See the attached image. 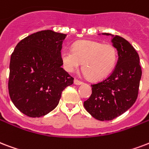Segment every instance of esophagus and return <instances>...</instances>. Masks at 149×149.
Instances as JSON below:
<instances>
[{
  "instance_id": "esophagus-1",
  "label": "esophagus",
  "mask_w": 149,
  "mask_h": 149,
  "mask_svg": "<svg viewBox=\"0 0 149 149\" xmlns=\"http://www.w3.org/2000/svg\"><path fill=\"white\" fill-rule=\"evenodd\" d=\"M74 84H76V85H81V84H83V82H81V81H79V80H78V79H74Z\"/></svg>"
}]
</instances>
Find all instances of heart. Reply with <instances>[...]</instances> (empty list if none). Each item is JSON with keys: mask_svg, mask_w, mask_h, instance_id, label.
<instances>
[{"mask_svg": "<svg viewBox=\"0 0 149 149\" xmlns=\"http://www.w3.org/2000/svg\"><path fill=\"white\" fill-rule=\"evenodd\" d=\"M61 59L67 72H75L83 62L84 74L92 80H101L109 77L115 69L118 54L111 44L80 40L74 44L72 50H62Z\"/></svg>", "mask_w": 149, "mask_h": 149, "instance_id": "obj_1", "label": "heart"}]
</instances>
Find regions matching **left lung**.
Segmentation results:
<instances>
[{"label": "left lung", "instance_id": "obj_1", "mask_svg": "<svg viewBox=\"0 0 149 149\" xmlns=\"http://www.w3.org/2000/svg\"><path fill=\"white\" fill-rule=\"evenodd\" d=\"M102 34L112 37L117 63L109 77L91 85L92 94L84 105L93 117L105 121L122 115L134 104L142 72L138 52L127 40L117 35Z\"/></svg>", "mask_w": 149, "mask_h": 149}]
</instances>
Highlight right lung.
<instances>
[{"label":"right lung","instance_id":"1","mask_svg":"<svg viewBox=\"0 0 149 149\" xmlns=\"http://www.w3.org/2000/svg\"><path fill=\"white\" fill-rule=\"evenodd\" d=\"M66 34L42 30L17 44L10 60L9 95L15 106L29 117L55 109L62 91L73 78L62 68L61 50Z\"/></svg>","mask_w":149,"mask_h":149}]
</instances>
